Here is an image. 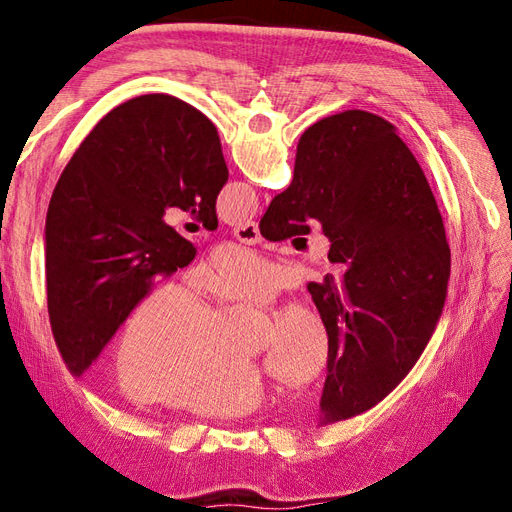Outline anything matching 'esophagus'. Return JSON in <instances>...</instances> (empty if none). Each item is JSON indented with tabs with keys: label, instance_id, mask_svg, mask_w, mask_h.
I'll use <instances>...</instances> for the list:
<instances>
[{
	"label": "esophagus",
	"instance_id": "1",
	"mask_svg": "<svg viewBox=\"0 0 512 512\" xmlns=\"http://www.w3.org/2000/svg\"><path fill=\"white\" fill-rule=\"evenodd\" d=\"M232 235H235L245 245H256L260 241V230H258L256 222H245V224L237 226L235 230H232Z\"/></svg>",
	"mask_w": 512,
	"mask_h": 512
}]
</instances>
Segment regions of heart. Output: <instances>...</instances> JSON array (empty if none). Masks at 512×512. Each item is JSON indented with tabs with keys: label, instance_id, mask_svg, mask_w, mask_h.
Wrapping results in <instances>:
<instances>
[{
	"label": "heart",
	"instance_id": "obj_1",
	"mask_svg": "<svg viewBox=\"0 0 512 512\" xmlns=\"http://www.w3.org/2000/svg\"><path fill=\"white\" fill-rule=\"evenodd\" d=\"M200 288L218 303H269L282 273L252 252L226 250L200 273ZM230 316L211 312L179 284L147 292L121 324L113 350L119 391L134 401L207 418L256 412L275 399L271 374L312 382L327 365L329 335L305 307H290L275 322L267 367L252 356L228 354Z\"/></svg>",
	"mask_w": 512,
	"mask_h": 512
}]
</instances>
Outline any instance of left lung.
<instances>
[{"label": "left lung", "instance_id": "left-lung-1", "mask_svg": "<svg viewBox=\"0 0 512 512\" xmlns=\"http://www.w3.org/2000/svg\"><path fill=\"white\" fill-rule=\"evenodd\" d=\"M226 181L218 130L173 96L123 102L91 130L55 185L44 230L49 318L70 374L98 359L158 277L194 260L166 209L215 230Z\"/></svg>", "mask_w": 512, "mask_h": 512}]
</instances>
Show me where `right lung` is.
<instances>
[{
    "instance_id": "obj_1",
    "label": "right lung",
    "mask_w": 512,
    "mask_h": 512,
    "mask_svg": "<svg viewBox=\"0 0 512 512\" xmlns=\"http://www.w3.org/2000/svg\"><path fill=\"white\" fill-rule=\"evenodd\" d=\"M322 224L331 273L307 290L329 335L320 425L363 414L408 376L440 320L451 250L436 198L397 128L344 111L307 128L290 188L260 220L284 241Z\"/></svg>"
}]
</instances>
